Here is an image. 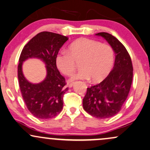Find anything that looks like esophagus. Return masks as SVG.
<instances>
[{"instance_id": "34e87169", "label": "esophagus", "mask_w": 150, "mask_h": 150, "mask_svg": "<svg viewBox=\"0 0 150 150\" xmlns=\"http://www.w3.org/2000/svg\"><path fill=\"white\" fill-rule=\"evenodd\" d=\"M74 84H75V83H74V82H73V83H70V84H69V88H71V87L73 86Z\"/></svg>"}]
</instances>
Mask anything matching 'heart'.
I'll use <instances>...</instances> for the list:
<instances>
[{"mask_svg": "<svg viewBox=\"0 0 150 150\" xmlns=\"http://www.w3.org/2000/svg\"><path fill=\"white\" fill-rule=\"evenodd\" d=\"M114 51L111 46L100 41L80 38L74 41L69 51L57 53L55 62L57 69L65 75H70L75 69V62L80 61L81 69L73 74L71 80L88 79L96 82L102 81L111 71L114 62Z\"/></svg>", "mask_w": 150, "mask_h": 150, "instance_id": "heart-1", "label": "heart"}]
</instances>
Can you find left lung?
<instances>
[{"label": "left lung", "mask_w": 150, "mask_h": 150, "mask_svg": "<svg viewBox=\"0 0 150 150\" xmlns=\"http://www.w3.org/2000/svg\"><path fill=\"white\" fill-rule=\"evenodd\" d=\"M96 35L104 38L113 49L114 66L100 84L87 88L83 108L92 116L109 118L120 111L127 98L133 79V66L125 47L116 38L107 33Z\"/></svg>", "instance_id": "1"}]
</instances>
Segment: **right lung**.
Returning <instances> with one entry per match:
<instances>
[{
    "mask_svg": "<svg viewBox=\"0 0 150 150\" xmlns=\"http://www.w3.org/2000/svg\"><path fill=\"white\" fill-rule=\"evenodd\" d=\"M68 39L59 34L41 32L25 45L21 53L18 66L21 91L28 109L37 118H52L63 109V96L69 88L57 68L55 57ZM32 58H39L46 65L47 76L37 84L30 83L22 73V63Z\"/></svg>",
    "mask_w": 150,
    "mask_h": 150,
    "instance_id": "add662e5",
    "label": "right lung"
}]
</instances>
